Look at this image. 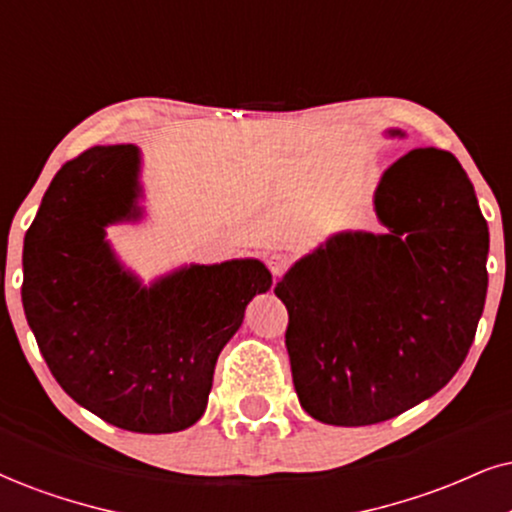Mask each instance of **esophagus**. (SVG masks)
Wrapping results in <instances>:
<instances>
[{"instance_id":"34e87169","label":"esophagus","mask_w":512,"mask_h":512,"mask_svg":"<svg viewBox=\"0 0 512 512\" xmlns=\"http://www.w3.org/2000/svg\"><path fill=\"white\" fill-rule=\"evenodd\" d=\"M289 263H292V258H289L287 254H270L268 256V268L275 277L285 273V270L289 268Z\"/></svg>"}]
</instances>
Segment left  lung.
<instances>
[{
	"label": "left lung",
	"instance_id": "1",
	"mask_svg": "<svg viewBox=\"0 0 512 512\" xmlns=\"http://www.w3.org/2000/svg\"><path fill=\"white\" fill-rule=\"evenodd\" d=\"M375 213L382 235L337 232L275 287L296 396L325 425H375L437 394L487 299L489 227L456 156L408 151L384 170Z\"/></svg>",
	"mask_w": 512,
	"mask_h": 512
}]
</instances>
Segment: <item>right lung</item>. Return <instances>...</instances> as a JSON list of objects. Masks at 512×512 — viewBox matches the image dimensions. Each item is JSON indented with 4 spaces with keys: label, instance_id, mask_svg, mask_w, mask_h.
<instances>
[{
    "label": "right lung",
    "instance_id": "obj_1",
    "mask_svg": "<svg viewBox=\"0 0 512 512\" xmlns=\"http://www.w3.org/2000/svg\"><path fill=\"white\" fill-rule=\"evenodd\" d=\"M135 144L82 151L54 175L23 242V311L75 403L140 434L204 415L223 346L273 275L258 258L189 263L151 285L118 261L106 227L144 216Z\"/></svg>",
    "mask_w": 512,
    "mask_h": 512
}]
</instances>
